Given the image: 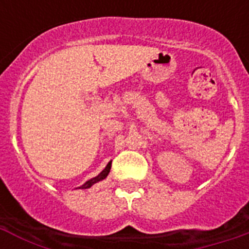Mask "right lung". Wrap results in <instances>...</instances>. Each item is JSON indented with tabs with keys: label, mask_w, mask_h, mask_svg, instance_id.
<instances>
[{
	"label": "right lung",
	"mask_w": 249,
	"mask_h": 249,
	"mask_svg": "<svg viewBox=\"0 0 249 249\" xmlns=\"http://www.w3.org/2000/svg\"><path fill=\"white\" fill-rule=\"evenodd\" d=\"M111 164H112V160H111V162H108V164L106 166V168L103 169V171L100 173V175L96 176V177H93V178H92V179H89V181H87L85 184H82V186H81V187H78V188H82V190H86V188H89V187L93 186L94 183H97V182H100V181H102V179H105V178L107 177V176H108L109 171H111Z\"/></svg>",
	"instance_id": "obj_1"
}]
</instances>
